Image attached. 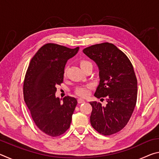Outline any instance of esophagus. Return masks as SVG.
<instances>
[{
	"label": "esophagus",
	"mask_w": 159,
	"mask_h": 159,
	"mask_svg": "<svg viewBox=\"0 0 159 159\" xmlns=\"http://www.w3.org/2000/svg\"><path fill=\"white\" fill-rule=\"evenodd\" d=\"M78 102H79V104H82V103H85V101L84 100V99L79 98V99H78Z\"/></svg>",
	"instance_id": "1"
}]
</instances>
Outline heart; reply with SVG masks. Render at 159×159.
Wrapping results in <instances>:
<instances>
[{"label":"heart","instance_id":"heart-1","mask_svg":"<svg viewBox=\"0 0 159 159\" xmlns=\"http://www.w3.org/2000/svg\"><path fill=\"white\" fill-rule=\"evenodd\" d=\"M90 62H88L87 61H81L80 63V66L84 65V64H88ZM91 85H82V86H79L76 88L75 90V93L77 95L80 96V97H87L90 93V89Z\"/></svg>","mask_w":159,"mask_h":159}]
</instances>
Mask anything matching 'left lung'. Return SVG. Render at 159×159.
Returning <instances> with one entry per match:
<instances>
[{
  "label": "left lung",
  "mask_w": 159,
  "mask_h": 159,
  "mask_svg": "<svg viewBox=\"0 0 159 159\" xmlns=\"http://www.w3.org/2000/svg\"><path fill=\"white\" fill-rule=\"evenodd\" d=\"M83 52L99 69V83L94 95L105 98L107 102L105 106L90 102L91 125L104 135L116 133L127 124L136 105L138 81L133 66L127 56L109 43L91 45Z\"/></svg>",
  "instance_id": "8db88e82"
}]
</instances>
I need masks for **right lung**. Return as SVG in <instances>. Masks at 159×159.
<instances>
[{"mask_svg":"<svg viewBox=\"0 0 159 159\" xmlns=\"http://www.w3.org/2000/svg\"><path fill=\"white\" fill-rule=\"evenodd\" d=\"M74 49L47 43L31 59L24 81V99L34 123L44 133L57 137L70 127L77 104L76 98L66 96L61 102L56 98V85L63 82L66 61L77 54Z\"/></svg>","mask_w":159,"mask_h":159,"instance_id":"right-lung-1","label":"right lung"}]
</instances>
